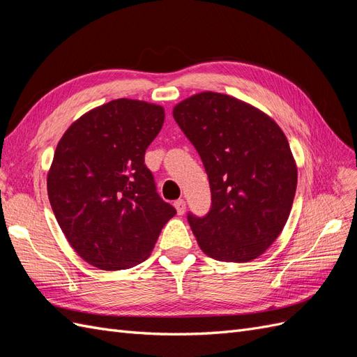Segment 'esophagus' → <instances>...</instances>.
Segmentation results:
<instances>
[{"label": "esophagus", "instance_id": "obj_1", "mask_svg": "<svg viewBox=\"0 0 357 357\" xmlns=\"http://www.w3.org/2000/svg\"><path fill=\"white\" fill-rule=\"evenodd\" d=\"M174 207L177 210V214L183 215V214H185V211H186V201L185 199H177L174 202Z\"/></svg>", "mask_w": 357, "mask_h": 357}]
</instances>
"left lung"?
<instances>
[{"label": "left lung", "instance_id": "obj_1", "mask_svg": "<svg viewBox=\"0 0 357 357\" xmlns=\"http://www.w3.org/2000/svg\"><path fill=\"white\" fill-rule=\"evenodd\" d=\"M172 116L207 171L211 208L188 214L201 250L223 262H248L283 231L298 169L284 132L256 107L218 92L178 102Z\"/></svg>", "mask_w": 357, "mask_h": 357}]
</instances>
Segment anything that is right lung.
Instances as JSON below:
<instances>
[{"label": "right lung", "instance_id": "right-lung-1", "mask_svg": "<svg viewBox=\"0 0 357 357\" xmlns=\"http://www.w3.org/2000/svg\"><path fill=\"white\" fill-rule=\"evenodd\" d=\"M164 119L160 105L113 100L84 113L59 139L49 201L68 243L92 266L117 271L142 264L176 214L144 164Z\"/></svg>", "mask_w": 357, "mask_h": 357}]
</instances>
